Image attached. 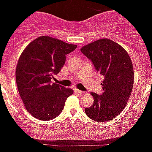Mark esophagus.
I'll list each match as a JSON object with an SVG mask.
<instances>
[{
  "mask_svg": "<svg viewBox=\"0 0 152 152\" xmlns=\"http://www.w3.org/2000/svg\"><path fill=\"white\" fill-rule=\"evenodd\" d=\"M74 92L76 93H79V94H82V93H84L83 91L78 90V89H74Z\"/></svg>",
  "mask_w": 152,
  "mask_h": 152,
  "instance_id": "obj_1",
  "label": "esophagus"
}]
</instances>
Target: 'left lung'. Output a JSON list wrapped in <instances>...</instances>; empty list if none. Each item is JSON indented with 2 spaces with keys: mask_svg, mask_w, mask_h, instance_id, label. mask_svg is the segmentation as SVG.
<instances>
[{
  "mask_svg": "<svg viewBox=\"0 0 152 152\" xmlns=\"http://www.w3.org/2000/svg\"><path fill=\"white\" fill-rule=\"evenodd\" d=\"M81 51L104 78L101 84L103 93H90L94 103L85 108L86 115L97 122L113 120L125 108L132 91L134 70L131 58L121 45L107 38L87 44Z\"/></svg>",
  "mask_w": 152,
  "mask_h": 152,
  "instance_id": "8db88e82",
  "label": "left lung"
}]
</instances>
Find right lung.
<instances>
[{
	"label": "right lung",
	"instance_id": "add662e5",
	"mask_svg": "<svg viewBox=\"0 0 152 152\" xmlns=\"http://www.w3.org/2000/svg\"><path fill=\"white\" fill-rule=\"evenodd\" d=\"M76 47L51 37L41 36L22 52L15 71L16 83L24 107L33 117L52 120L62 111L73 90L51 83V79L63 67L65 55Z\"/></svg>",
	"mask_w": 152,
	"mask_h": 152
}]
</instances>
